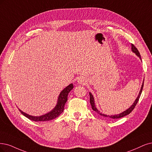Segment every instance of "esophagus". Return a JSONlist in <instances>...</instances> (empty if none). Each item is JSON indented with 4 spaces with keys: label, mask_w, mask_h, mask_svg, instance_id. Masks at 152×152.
Masks as SVG:
<instances>
[{
    "label": "esophagus",
    "mask_w": 152,
    "mask_h": 152,
    "mask_svg": "<svg viewBox=\"0 0 152 152\" xmlns=\"http://www.w3.org/2000/svg\"><path fill=\"white\" fill-rule=\"evenodd\" d=\"M86 82H87L86 78L84 77H81L77 80V83L79 84H81V85H86Z\"/></svg>",
    "instance_id": "34e87169"
}]
</instances>
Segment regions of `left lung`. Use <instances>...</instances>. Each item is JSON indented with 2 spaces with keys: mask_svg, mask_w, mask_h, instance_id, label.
Instances as JSON below:
<instances>
[{
  "mask_svg": "<svg viewBox=\"0 0 152 152\" xmlns=\"http://www.w3.org/2000/svg\"><path fill=\"white\" fill-rule=\"evenodd\" d=\"M132 51L133 53H134L136 54V55L137 56H138V57L140 58V59L142 60L141 59V56H140V53L138 51V50L137 49V48L134 46V45L133 44H132ZM143 83H144V80H143V84H142V88H141V89H140V93L138 94V97L137 98L136 100L134 101L133 104L130 106V108H129L128 109H127L126 111L122 112V113H120V114H118V115H104V114H103L102 113H100V111L96 108V106H95V103H94V98H93V96L92 95V94L91 93H89V97H90V104L91 105V107H92V109L93 110H94V111H96L97 113H98L99 115L102 116L103 117H105V118H111V119H118V118H122L123 116H126L130 114L131 112L133 111V110L134 108V107H135L136 104H137L138 100L140 99V96H141V94H142V89H143Z\"/></svg>",
  "mask_w": 152,
  "mask_h": 152,
  "instance_id": "left-lung-1",
  "label": "left lung"
}]
</instances>
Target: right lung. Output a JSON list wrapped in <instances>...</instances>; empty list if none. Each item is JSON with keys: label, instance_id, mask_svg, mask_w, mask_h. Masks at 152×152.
<instances>
[{"label": "right lung", "instance_id": "obj_1", "mask_svg": "<svg viewBox=\"0 0 152 152\" xmlns=\"http://www.w3.org/2000/svg\"><path fill=\"white\" fill-rule=\"evenodd\" d=\"M72 88L73 85L72 83L70 84V85L67 86V87H66L60 93L58 99L57 104H56L54 109L50 112H49V113L44 115H41L39 116H34L24 113V112L20 110H19V111L22 115L27 117V118L34 121H45L53 120L56 118L58 117L63 112L64 109V105L67 100V95H68V93L71 91V90H72Z\"/></svg>", "mask_w": 152, "mask_h": 152}]
</instances>
